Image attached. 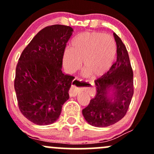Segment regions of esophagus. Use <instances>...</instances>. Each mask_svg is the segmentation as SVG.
Wrapping results in <instances>:
<instances>
[{
	"mask_svg": "<svg viewBox=\"0 0 154 154\" xmlns=\"http://www.w3.org/2000/svg\"><path fill=\"white\" fill-rule=\"evenodd\" d=\"M93 84L91 82H82L79 81L78 79H75L72 82V87L69 90V96L75 97L77 95L79 89L82 88H87L88 91H91V88H93Z\"/></svg>",
	"mask_w": 154,
	"mask_h": 154,
	"instance_id": "esophagus-1",
	"label": "esophagus"
}]
</instances>
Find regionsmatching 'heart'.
<instances>
[{"label": "heart", "mask_w": 154, "mask_h": 154, "mask_svg": "<svg viewBox=\"0 0 154 154\" xmlns=\"http://www.w3.org/2000/svg\"><path fill=\"white\" fill-rule=\"evenodd\" d=\"M116 43L109 34L97 32H84L72 42L71 48H66L63 63L69 72L78 70L83 63L85 75L100 77L110 69L116 58Z\"/></svg>", "instance_id": "obj_1"}]
</instances>
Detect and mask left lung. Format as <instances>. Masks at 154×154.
<instances>
[{"instance_id":"obj_1","label":"left lung","mask_w":154,"mask_h":154,"mask_svg":"<svg viewBox=\"0 0 154 154\" xmlns=\"http://www.w3.org/2000/svg\"><path fill=\"white\" fill-rule=\"evenodd\" d=\"M116 61L106 74L95 81L96 95L82 110L85 119L92 126L105 128L126 114L133 95V72L126 47L116 33Z\"/></svg>"}]
</instances>
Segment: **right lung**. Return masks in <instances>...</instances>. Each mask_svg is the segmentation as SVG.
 Masks as SVG:
<instances>
[{
  "instance_id": "obj_1",
  "label": "right lung",
  "mask_w": 154,
  "mask_h": 154,
  "mask_svg": "<svg viewBox=\"0 0 154 154\" xmlns=\"http://www.w3.org/2000/svg\"><path fill=\"white\" fill-rule=\"evenodd\" d=\"M71 26L55 24L40 30L22 53L17 68L14 88L19 110L38 125L59 119L75 77L62 72Z\"/></svg>"
}]
</instances>
